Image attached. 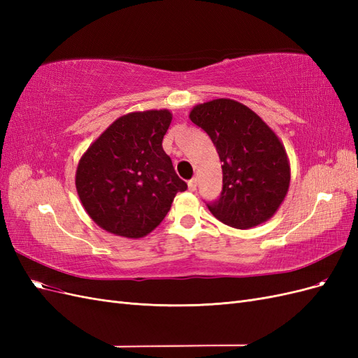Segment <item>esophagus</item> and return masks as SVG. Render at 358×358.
<instances>
[{"label":"esophagus","instance_id":"obj_1","mask_svg":"<svg viewBox=\"0 0 358 358\" xmlns=\"http://www.w3.org/2000/svg\"><path fill=\"white\" fill-rule=\"evenodd\" d=\"M188 189L189 191H196L197 189V179L192 178L191 180H188Z\"/></svg>","mask_w":358,"mask_h":358}]
</instances>
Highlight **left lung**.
<instances>
[{"label": "left lung", "instance_id": "left-lung-1", "mask_svg": "<svg viewBox=\"0 0 358 358\" xmlns=\"http://www.w3.org/2000/svg\"><path fill=\"white\" fill-rule=\"evenodd\" d=\"M189 119L204 129L222 161V192L208 204L233 229H252L272 218L289 188L284 145L245 104L218 99L192 107Z\"/></svg>", "mask_w": 358, "mask_h": 358}]
</instances>
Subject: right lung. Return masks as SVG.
<instances>
[{
    "label": "right lung",
    "mask_w": 358,
    "mask_h": 358,
    "mask_svg": "<svg viewBox=\"0 0 358 358\" xmlns=\"http://www.w3.org/2000/svg\"><path fill=\"white\" fill-rule=\"evenodd\" d=\"M170 122L166 109L124 115L82 155L76 189L103 230L143 237L166 218L176 194L188 188L162 149Z\"/></svg>",
    "instance_id": "1"
}]
</instances>
